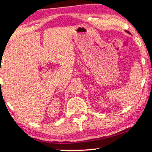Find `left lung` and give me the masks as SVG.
<instances>
[{
	"label": "left lung",
	"mask_w": 152,
	"mask_h": 152,
	"mask_svg": "<svg viewBox=\"0 0 152 152\" xmlns=\"http://www.w3.org/2000/svg\"><path fill=\"white\" fill-rule=\"evenodd\" d=\"M126 32H128V33H130V32H128V31H126Z\"/></svg>",
	"instance_id": "left-lung-1"
}]
</instances>
